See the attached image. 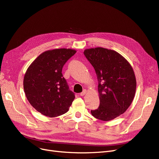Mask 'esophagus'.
<instances>
[{
	"instance_id": "esophagus-1",
	"label": "esophagus",
	"mask_w": 159,
	"mask_h": 159,
	"mask_svg": "<svg viewBox=\"0 0 159 159\" xmlns=\"http://www.w3.org/2000/svg\"><path fill=\"white\" fill-rule=\"evenodd\" d=\"M86 92H87V90H86V89H84L82 92H81V93H80V95H81V96H84V95L86 93Z\"/></svg>"
}]
</instances>
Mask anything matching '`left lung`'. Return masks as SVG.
<instances>
[{"instance_id": "obj_1", "label": "left lung", "mask_w": 159, "mask_h": 159, "mask_svg": "<svg viewBox=\"0 0 159 159\" xmlns=\"http://www.w3.org/2000/svg\"><path fill=\"white\" fill-rule=\"evenodd\" d=\"M98 80L100 104L91 115L102 121L119 117L129 108L135 95L136 78L128 61L118 52L103 48L84 50Z\"/></svg>"}]
</instances>
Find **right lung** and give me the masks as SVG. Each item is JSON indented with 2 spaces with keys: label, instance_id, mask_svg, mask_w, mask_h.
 <instances>
[{
  "label": "right lung",
  "instance_id": "right-lung-1",
  "mask_svg": "<svg viewBox=\"0 0 159 159\" xmlns=\"http://www.w3.org/2000/svg\"><path fill=\"white\" fill-rule=\"evenodd\" d=\"M76 50L60 48L48 50L28 67L23 81L28 102L37 111L55 117L68 111L75 99L61 71Z\"/></svg>",
  "mask_w": 159,
  "mask_h": 159
}]
</instances>
